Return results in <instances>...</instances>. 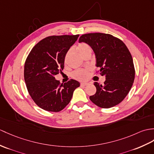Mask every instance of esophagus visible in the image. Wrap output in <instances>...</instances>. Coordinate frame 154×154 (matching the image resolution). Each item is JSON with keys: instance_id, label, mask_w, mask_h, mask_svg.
<instances>
[{"instance_id": "esophagus-1", "label": "esophagus", "mask_w": 154, "mask_h": 154, "mask_svg": "<svg viewBox=\"0 0 154 154\" xmlns=\"http://www.w3.org/2000/svg\"><path fill=\"white\" fill-rule=\"evenodd\" d=\"M88 85V83H81V86L82 87H85V86H87Z\"/></svg>"}]
</instances>
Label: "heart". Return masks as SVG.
Returning a JSON list of instances; mask_svg holds the SVG:
<instances>
[{
	"label": "heart",
	"mask_w": 154,
	"mask_h": 154,
	"mask_svg": "<svg viewBox=\"0 0 154 154\" xmlns=\"http://www.w3.org/2000/svg\"><path fill=\"white\" fill-rule=\"evenodd\" d=\"M77 50L81 56H83L85 53H86L88 51H91L90 46L87 45V43H85V42H81V43L79 44L77 46ZM70 54H71V50L66 53L65 59H64L65 62H67V60L68 59ZM88 72L87 70L79 69V70L75 71L73 73V77L79 80H85L88 77Z\"/></svg>",
	"instance_id": "b5f03b06"
}]
</instances>
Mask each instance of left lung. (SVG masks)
<instances>
[{"label": "left lung", "mask_w": 154, "mask_h": 154, "mask_svg": "<svg viewBox=\"0 0 154 154\" xmlns=\"http://www.w3.org/2000/svg\"><path fill=\"white\" fill-rule=\"evenodd\" d=\"M79 42L93 50L96 66L106 77L103 85L94 82L96 92L90 100L102 108L119 104L129 92L135 76L133 58L126 45L112 35L101 33L83 35Z\"/></svg>", "instance_id": "8db88e82"}]
</instances>
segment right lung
I'll return each instance as SVG.
<instances>
[{
    "mask_svg": "<svg viewBox=\"0 0 154 154\" xmlns=\"http://www.w3.org/2000/svg\"><path fill=\"white\" fill-rule=\"evenodd\" d=\"M79 36L48 37L38 42L28 55L24 79L31 97L41 108L53 112L62 110L80 86L79 82L74 79L60 85L54 77L63 69L66 53Z\"/></svg>",
    "mask_w": 154,
    "mask_h": 154,
    "instance_id": "obj_1",
    "label": "right lung"
}]
</instances>
